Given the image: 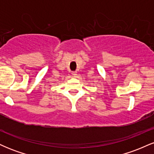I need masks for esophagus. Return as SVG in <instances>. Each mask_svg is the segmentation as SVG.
<instances>
[{"label":"esophagus","instance_id":"obj_1","mask_svg":"<svg viewBox=\"0 0 154 154\" xmlns=\"http://www.w3.org/2000/svg\"><path fill=\"white\" fill-rule=\"evenodd\" d=\"M77 72H76V71H73V72H72V75H74V76L77 75Z\"/></svg>","mask_w":154,"mask_h":154}]
</instances>
